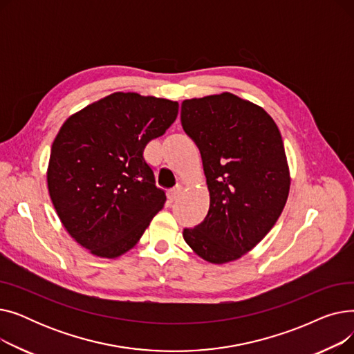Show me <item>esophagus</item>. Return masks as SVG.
Returning <instances> with one entry per match:
<instances>
[{
	"label": "esophagus",
	"mask_w": 354,
	"mask_h": 354,
	"mask_svg": "<svg viewBox=\"0 0 354 354\" xmlns=\"http://www.w3.org/2000/svg\"><path fill=\"white\" fill-rule=\"evenodd\" d=\"M180 194H182V188L176 187V188H174L171 191H167V199H169L171 202H174L175 199H178L180 196Z\"/></svg>",
	"instance_id": "esophagus-1"
}]
</instances>
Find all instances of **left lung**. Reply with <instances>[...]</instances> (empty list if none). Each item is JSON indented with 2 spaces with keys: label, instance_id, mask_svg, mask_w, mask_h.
I'll use <instances>...</instances> for the list:
<instances>
[{
  "label": "left lung",
  "instance_id": "8db88e82",
  "mask_svg": "<svg viewBox=\"0 0 354 354\" xmlns=\"http://www.w3.org/2000/svg\"><path fill=\"white\" fill-rule=\"evenodd\" d=\"M182 127L198 146L209 211L183 239L201 258L225 264L261 241L280 218L290 171L280 130L267 111L232 93L182 102Z\"/></svg>",
  "mask_w": 354,
  "mask_h": 354
}]
</instances>
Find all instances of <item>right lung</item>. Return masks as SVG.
<instances>
[{
    "label": "right lung",
    "mask_w": 354,
    "mask_h": 354,
    "mask_svg": "<svg viewBox=\"0 0 354 354\" xmlns=\"http://www.w3.org/2000/svg\"><path fill=\"white\" fill-rule=\"evenodd\" d=\"M178 102L118 91L71 115L55 136L48 194L62 224L93 255L118 258L133 248L163 208L143 158L178 116Z\"/></svg>",
    "instance_id": "obj_1"
}]
</instances>
